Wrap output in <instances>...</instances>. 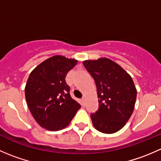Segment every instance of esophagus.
Returning <instances> with one entry per match:
<instances>
[{
    "mask_svg": "<svg viewBox=\"0 0 161 161\" xmlns=\"http://www.w3.org/2000/svg\"><path fill=\"white\" fill-rule=\"evenodd\" d=\"M81 101H82V105H83V106H84V105H85L86 99L84 98V97H83V98H82V100H81Z\"/></svg>",
    "mask_w": 161,
    "mask_h": 161,
    "instance_id": "1",
    "label": "esophagus"
}]
</instances>
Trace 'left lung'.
<instances>
[{
  "mask_svg": "<svg viewBox=\"0 0 161 161\" xmlns=\"http://www.w3.org/2000/svg\"><path fill=\"white\" fill-rule=\"evenodd\" d=\"M84 66L95 80L99 109L91 114L97 130L117 132L125 125L134 111L137 90L130 75L107 58L86 60Z\"/></svg>",
  "mask_w": 161,
  "mask_h": 161,
  "instance_id": "8db88e82",
  "label": "left lung"
}]
</instances>
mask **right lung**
<instances>
[{
	"label": "right lung",
	"instance_id": "obj_1",
	"mask_svg": "<svg viewBox=\"0 0 161 161\" xmlns=\"http://www.w3.org/2000/svg\"><path fill=\"white\" fill-rule=\"evenodd\" d=\"M75 59L55 55L31 71L25 88L29 109L36 122L49 131H59L70 124L81 105L71 98L66 83Z\"/></svg>",
	"mask_w": 161,
	"mask_h": 161
}]
</instances>
